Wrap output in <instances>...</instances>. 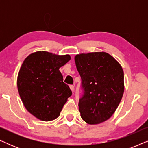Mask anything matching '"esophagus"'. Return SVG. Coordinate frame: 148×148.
I'll return each instance as SVG.
<instances>
[{"instance_id": "1", "label": "esophagus", "mask_w": 148, "mask_h": 148, "mask_svg": "<svg viewBox=\"0 0 148 148\" xmlns=\"http://www.w3.org/2000/svg\"><path fill=\"white\" fill-rule=\"evenodd\" d=\"M70 89H71V90L73 92H75V87H74V86H70Z\"/></svg>"}]
</instances>
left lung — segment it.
Here are the masks:
<instances>
[{
    "label": "left lung",
    "instance_id": "left-lung-1",
    "mask_svg": "<svg viewBox=\"0 0 148 148\" xmlns=\"http://www.w3.org/2000/svg\"><path fill=\"white\" fill-rule=\"evenodd\" d=\"M75 62L85 91L79 102L81 117L89 125L104 122L112 116L123 96L122 66L105 52L76 54Z\"/></svg>",
    "mask_w": 148,
    "mask_h": 148
}]
</instances>
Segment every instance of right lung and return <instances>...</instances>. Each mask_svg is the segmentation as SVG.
<instances>
[{
	"instance_id": "obj_1",
	"label": "right lung",
	"mask_w": 148,
	"mask_h": 148,
	"mask_svg": "<svg viewBox=\"0 0 148 148\" xmlns=\"http://www.w3.org/2000/svg\"><path fill=\"white\" fill-rule=\"evenodd\" d=\"M70 60L69 54L37 51L27 56L21 64L17 79L18 92L27 110L39 120L58 118L71 96L59 71Z\"/></svg>"
}]
</instances>
